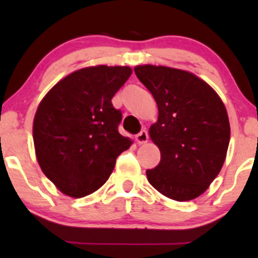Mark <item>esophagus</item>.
<instances>
[{
  "mask_svg": "<svg viewBox=\"0 0 258 258\" xmlns=\"http://www.w3.org/2000/svg\"><path fill=\"white\" fill-rule=\"evenodd\" d=\"M147 141H148V134H147V131H146V130L140 132V134L136 136V142L139 145H144Z\"/></svg>",
  "mask_w": 258,
  "mask_h": 258,
  "instance_id": "34e87169",
  "label": "esophagus"
}]
</instances>
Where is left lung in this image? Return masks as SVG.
<instances>
[{
	"mask_svg": "<svg viewBox=\"0 0 258 258\" xmlns=\"http://www.w3.org/2000/svg\"><path fill=\"white\" fill-rule=\"evenodd\" d=\"M158 107L151 124L161 161L146 171L160 194L175 201L201 196L222 168L230 144L227 110L215 90L188 71L155 64L135 67Z\"/></svg>",
	"mask_w": 258,
	"mask_h": 258,
	"instance_id": "1",
	"label": "left lung"
}]
</instances>
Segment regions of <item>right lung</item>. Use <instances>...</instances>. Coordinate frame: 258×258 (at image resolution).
I'll return each instance as SVG.
<instances>
[{"mask_svg": "<svg viewBox=\"0 0 258 258\" xmlns=\"http://www.w3.org/2000/svg\"><path fill=\"white\" fill-rule=\"evenodd\" d=\"M128 66H90L67 75L46 93L33 118L41 170L62 194L80 199L97 191L117 156L132 141L119 135L122 113L112 97L131 76Z\"/></svg>", "mask_w": 258, "mask_h": 258, "instance_id": "right-lung-1", "label": "right lung"}]
</instances>
